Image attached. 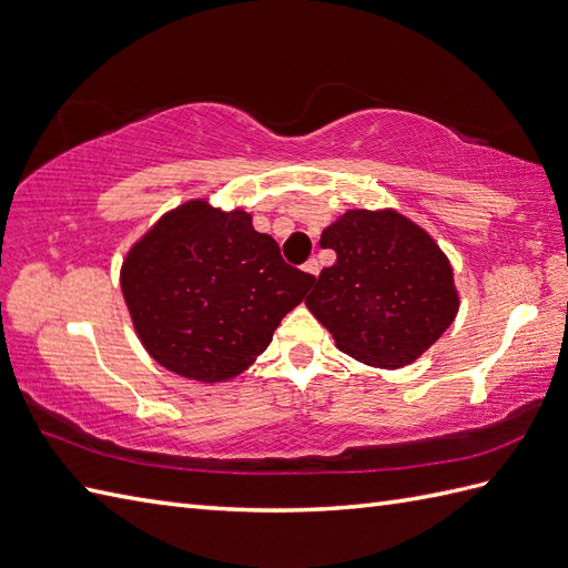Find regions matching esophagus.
I'll return each mask as SVG.
<instances>
[{"label": "esophagus", "mask_w": 568, "mask_h": 568, "mask_svg": "<svg viewBox=\"0 0 568 568\" xmlns=\"http://www.w3.org/2000/svg\"><path fill=\"white\" fill-rule=\"evenodd\" d=\"M302 268H305L310 275H320V268H322V266H320V261H316V258H310Z\"/></svg>", "instance_id": "34e87169"}]
</instances>
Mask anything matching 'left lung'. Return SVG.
Instances as JSON below:
<instances>
[{"mask_svg":"<svg viewBox=\"0 0 568 568\" xmlns=\"http://www.w3.org/2000/svg\"><path fill=\"white\" fill-rule=\"evenodd\" d=\"M336 261L312 281L305 305L338 351L375 367H402L453 324V268L430 236L394 210H348L322 232Z\"/></svg>","mask_w":568,"mask_h":568,"instance_id":"8db88e82","label":"left lung"}]
</instances>
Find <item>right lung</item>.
<instances>
[{"mask_svg": "<svg viewBox=\"0 0 568 568\" xmlns=\"http://www.w3.org/2000/svg\"><path fill=\"white\" fill-rule=\"evenodd\" d=\"M314 275L283 261L281 246L244 210L191 201L130 248L121 271L138 336L166 371L220 382L268 348Z\"/></svg>", "mask_w": 568, "mask_h": 568, "instance_id": "obj_1", "label": "right lung"}]
</instances>
